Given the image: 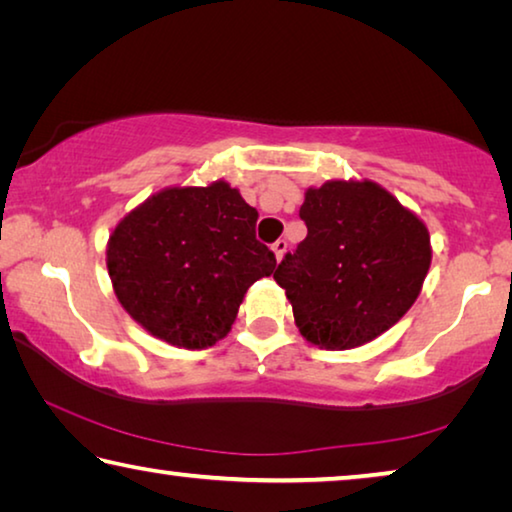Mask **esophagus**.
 <instances>
[{
  "label": "esophagus",
  "instance_id": "34e87169",
  "mask_svg": "<svg viewBox=\"0 0 512 512\" xmlns=\"http://www.w3.org/2000/svg\"><path fill=\"white\" fill-rule=\"evenodd\" d=\"M271 248H273V253H275V259H277V262H280V259L284 257V253H287L289 244H287V239H277Z\"/></svg>",
  "mask_w": 512,
  "mask_h": 512
}]
</instances>
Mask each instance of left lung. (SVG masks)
I'll return each instance as SVG.
<instances>
[{
	"label": "left lung",
	"instance_id": "left-lung-1",
	"mask_svg": "<svg viewBox=\"0 0 512 512\" xmlns=\"http://www.w3.org/2000/svg\"><path fill=\"white\" fill-rule=\"evenodd\" d=\"M300 219L307 237L273 273L309 343L350 350L393 327L431 264L429 230L372 180L309 187Z\"/></svg>",
	"mask_w": 512,
	"mask_h": 512
}]
</instances>
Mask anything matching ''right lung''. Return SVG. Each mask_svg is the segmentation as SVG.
I'll list each match as a JSON object with an SVG mask.
<instances>
[{"mask_svg": "<svg viewBox=\"0 0 512 512\" xmlns=\"http://www.w3.org/2000/svg\"><path fill=\"white\" fill-rule=\"evenodd\" d=\"M257 216L225 180L146 198L108 239L121 307L176 348H210L230 332L250 284L275 268L255 237Z\"/></svg>", "mask_w": 512, "mask_h": 512, "instance_id": "right-lung-1", "label": "right lung"}]
</instances>
